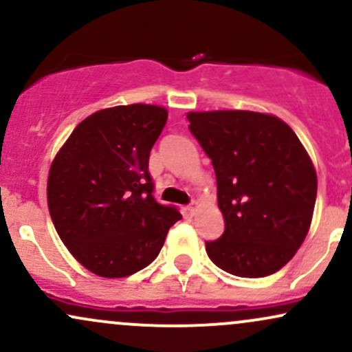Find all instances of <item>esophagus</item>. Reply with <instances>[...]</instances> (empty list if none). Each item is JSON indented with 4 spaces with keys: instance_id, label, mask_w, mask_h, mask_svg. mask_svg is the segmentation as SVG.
Wrapping results in <instances>:
<instances>
[{
    "instance_id": "1",
    "label": "esophagus",
    "mask_w": 352,
    "mask_h": 352,
    "mask_svg": "<svg viewBox=\"0 0 352 352\" xmlns=\"http://www.w3.org/2000/svg\"><path fill=\"white\" fill-rule=\"evenodd\" d=\"M197 210H199V201L193 200L192 204H190L188 207H187V213H188L190 217H193V215H195V213H197Z\"/></svg>"
}]
</instances>
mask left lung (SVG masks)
Wrapping results in <instances>:
<instances>
[{"label": "left lung", "mask_w": 352, "mask_h": 352, "mask_svg": "<svg viewBox=\"0 0 352 352\" xmlns=\"http://www.w3.org/2000/svg\"><path fill=\"white\" fill-rule=\"evenodd\" d=\"M188 129L212 160L225 232L210 260L240 278L276 273L305 241L318 179L288 124L252 111L190 112Z\"/></svg>", "instance_id": "obj_1"}]
</instances>
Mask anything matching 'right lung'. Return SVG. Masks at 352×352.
Masks as SVG:
<instances>
[{"mask_svg":"<svg viewBox=\"0 0 352 352\" xmlns=\"http://www.w3.org/2000/svg\"><path fill=\"white\" fill-rule=\"evenodd\" d=\"M165 122L159 106L102 109L72 131L52 160V223L72 256L98 276H131L151 265L182 218L152 195L148 157Z\"/></svg>","mask_w":352,"mask_h":352,"instance_id":"add662e5","label":"right lung"}]
</instances>
